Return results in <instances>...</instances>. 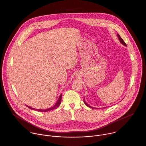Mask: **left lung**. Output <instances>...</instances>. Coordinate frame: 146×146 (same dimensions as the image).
I'll list each match as a JSON object with an SVG mask.
<instances>
[{
    "label": "left lung",
    "mask_w": 146,
    "mask_h": 146,
    "mask_svg": "<svg viewBox=\"0 0 146 146\" xmlns=\"http://www.w3.org/2000/svg\"><path fill=\"white\" fill-rule=\"evenodd\" d=\"M117 36H118V39H119V41L121 42V44H122L123 46H127V44H125V43L124 42V41L122 40V38L121 37V36L118 35V34H117ZM84 103L86 104V105L88 106V107H89V108H92V107H91V106H90L89 105H88V104L87 103V102H86V100H85V99H84ZM96 109V108H95Z\"/></svg>",
    "instance_id": "obj_1"
}]
</instances>
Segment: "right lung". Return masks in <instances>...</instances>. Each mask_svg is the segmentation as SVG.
I'll return each mask as SVG.
<instances>
[{"label": "right lung", "mask_w": 146, "mask_h": 146, "mask_svg": "<svg viewBox=\"0 0 146 146\" xmlns=\"http://www.w3.org/2000/svg\"><path fill=\"white\" fill-rule=\"evenodd\" d=\"M61 99H62V94L60 95V96H59V98H58V100H57V102H56V103L55 104V105H54L52 107H51V108H49V109H44V110H43V109H36L31 108V107H29V106H27L28 108L31 109H32V110H36V111H41V112L48 111H50V110H54V109L57 108L60 105V102H61Z\"/></svg>", "instance_id": "obj_1"}]
</instances>
